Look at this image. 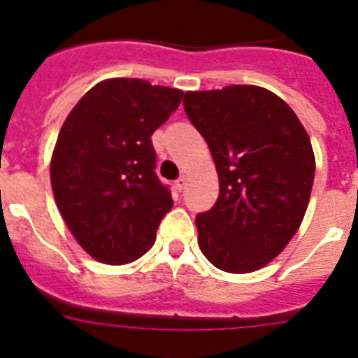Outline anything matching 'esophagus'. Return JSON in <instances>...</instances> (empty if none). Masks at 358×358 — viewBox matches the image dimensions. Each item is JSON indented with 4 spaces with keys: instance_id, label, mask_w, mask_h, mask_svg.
Masks as SVG:
<instances>
[{
    "instance_id": "34e87169",
    "label": "esophagus",
    "mask_w": 358,
    "mask_h": 358,
    "mask_svg": "<svg viewBox=\"0 0 358 358\" xmlns=\"http://www.w3.org/2000/svg\"><path fill=\"white\" fill-rule=\"evenodd\" d=\"M186 181H188V176H186V173H182V176L179 177V179H177V181H176V188L179 189V192H181V189L186 186Z\"/></svg>"
}]
</instances>
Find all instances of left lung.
<instances>
[{
	"label": "left lung",
	"mask_w": 358,
	"mask_h": 358,
	"mask_svg": "<svg viewBox=\"0 0 358 358\" xmlns=\"http://www.w3.org/2000/svg\"><path fill=\"white\" fill-rule=\"evenodd\" d=\"M185 110L210 147L218 199L197 215L199 248L220 271L255 273L303 222L315 156L292 109L260 85L186 91Z\"/></svg>",
	"instance_id": "1"
}]
</instances>
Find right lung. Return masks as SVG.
<instances>
[{
	"label": "right lung",
	"mask_w": 358,
	"mask_h": 358,
	"mask_svg": "<svg viewBox=\"0 0 358 358\" xmlns=\"http://www.w3.org/2000/svg\"><path fill=\"white\" fill-rule=\"evenodd\" d=\"M181 90L107 78L71 109L57 138L50 181L66 226L91 258L138 260L173 206L156 177L150 136L182 100Z\"/></svg>",
	"instance_id": "1"
}]
</instances>
